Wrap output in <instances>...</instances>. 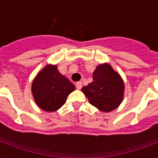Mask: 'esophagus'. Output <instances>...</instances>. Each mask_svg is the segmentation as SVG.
<instances>
[{"mask_svg":"<svg viewBox=\"0 0 158 158\" xmlns=\"http://www.w3.org/2000/svg\"><path fill=\"white\" fill-rule=\"evenodd\" d=\"M75 86H76L77 89H82V82H80V81L77 82L76 84H75Z\"/></svg>","mask_w":158,"mask_h":158,"instance_id":"esophagus-1","label":"esophagus"}]
</instances>
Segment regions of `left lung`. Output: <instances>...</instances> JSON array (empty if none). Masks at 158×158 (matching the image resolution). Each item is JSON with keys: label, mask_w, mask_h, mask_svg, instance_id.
<instances>
[{"label": "left lung", "mask_w": 158, "mask_h": 158, "mask_svg": "<svg viewBox=\"0 0 158 158\" xmlns=\"http://www.w3.org/2000/svg\"><path fill=\"white\" fill-rule=\"evenodd\" d=\"M94 80L82 88L90 104L99 110L110 112L122 102L125 84L120 74L108 63L100 64L93 74Z\"/></svg>", "instance_id": "obj_1"}]
</instances>
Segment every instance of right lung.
<instances>
[{"instance_id":"add662e5","label":"right lung","mask_w":158,"mask_h":158,"mask_svg":"<svg viewBox=\"0 0 158 158\" xmlns=\"http://www.w3.org/2000/svg\"><path fill=\"white\" fill-rule=\"evenodd\" d=\"M31 90L36 104L42 110L52 112L65 103L75 87L60 73L56 64H49L36 75Z\"/></svg>"}]
</instances>
